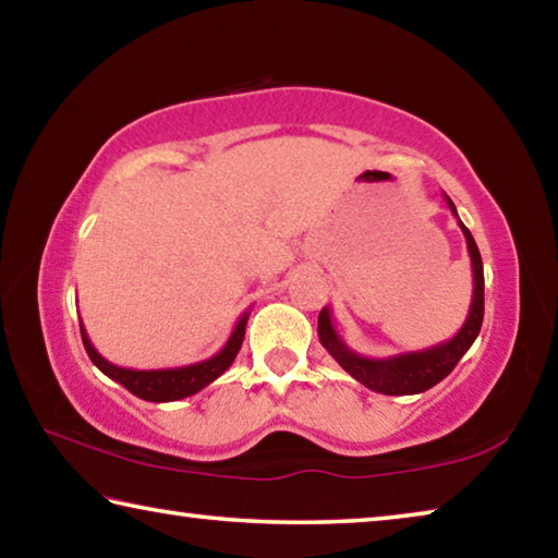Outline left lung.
Segmentation results:
<instances>
[{
  "instance_id": "8db88e82",
  "label": "left lung",
  "mask_w": 558,
  "mask_h": 558,
  "mask_svg": "<svg viewBox=\"0 0 558 558\" xmlns=\"http://www.w3.org/2000/svg\"><path fill=\"white\" fill-rule=\"evenodd\" d=\"M452 216L458 219V226L462 235L468 241V253L472 263V302L465 325L458 329V335L448 339V342H440L436 347L421 349V352H405L396 356H384V359H372L356 354L354 349H349L342 337H339L337 327L332 323V313L329 307H323V313L317 317V335L319 342L327 349L329 354L335 356V362L342 366V369L364 384L366 389L384 396H413L423 393L436 386L438 381L446 379V376L456 369V364L468 352L480 335V327H483L485 317V272H483V258H480L477 243L468 231V226L460 221L456 204L446 196Z\"/></svg>"
}]
</instances>
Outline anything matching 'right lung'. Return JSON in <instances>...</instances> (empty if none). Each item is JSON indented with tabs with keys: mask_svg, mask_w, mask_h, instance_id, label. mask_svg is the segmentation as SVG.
<instances>
[{
	"mask_svg": "<svg viewBox=\"0 0 558 558\" xmlns=\"http://www.w3.org/2000/svg\"><path fill=\"white\" fill-rule=\"evenodd\" d=\"M245 323H248V313H243L239 317V323H235L229 342L223 344L219 354H214L196 364L172 366V369H147V372L145 369H125V366L108 362V359L98 354V349L90 344L86 327L83 325H81V337H83V347H86L90 362L96 364L102 374L110 376L112 381L125 386V389L130 393H135L137 399L167 403V401H179V399H186V396H194L196 391H202L204 386H209L211 381L219 379L226 369H229L243 344Z\"/></svg>",
	"mask_w": 558,
	"mask_h": 558,
	"instance_id": "right-lung-1",
	"label": "right lung"
}]
</instances>
